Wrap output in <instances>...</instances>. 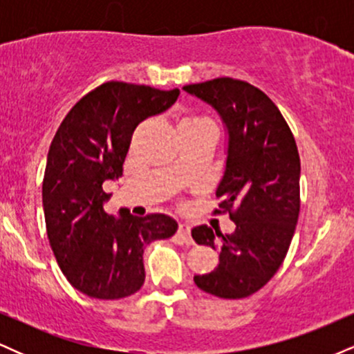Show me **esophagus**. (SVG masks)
Listing matches in <instances>:
<instances>
[{"label":"esophagus","mask_w":354,"mask_h":354,"mask_svg":"<svg viewBox=\"0 0 354 354\" xmlns=\"http://www.w3.org/2000/svg\"><path fill=\"white\" fill-rule=\"evenodd\" d=\"M178 238L186 245H193V238H191V228L188 225H180L178 228Z\"/></svg>","instance_id":"obj_1"}]
</instances>
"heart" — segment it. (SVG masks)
I'll use <instances>...</instances> for the list:
<instances>
[{
    "label": "heart",
    "mask_w": 354,
    "mask_h": 354,
    "mask_svg": "<svg viewBox=\"0 0 354 354\" xmlns=\"http://www.w3.org/2000/svg\"><path fill=\"white\" fill-rule=\"evenodd\" d=\"M178 131H185V129H205V128H213L209 124L208 120L205 118L196 116V115H185L178 120L176 123Z\"/></svg>",
    "instance_id": "obj_1"
}]
</instances>
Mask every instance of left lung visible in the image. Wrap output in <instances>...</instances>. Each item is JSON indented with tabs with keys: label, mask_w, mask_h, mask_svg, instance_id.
<instances>
[{
	"label": "left lung",
	"mask_w": 354,
	"mask_h": 354,
	"mask_svg": "<svg viewBox=\"0 0 354 354\" xmlns=\"http://www.w3.org/2000/svg\"><path fill=\"white\" fill-rule=\"evenodd\" d=\"M183 89L208 103L225 124L216 213H230L236 225L231 234L206 225L191 231L198 245L219 251L216 270L196 274L194 283L218 298H246L273 278L293 239L301 173L296 141L273 101L246 81L216 78Z\"/></svg>",
	"instance_id": "1"
}]
</instances>
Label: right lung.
Returning <instances> with one entry per match:
<instances>
[{"instance_id": "right-lung-1", "label": "right lung", "mask_w": 354, "mask_h": 354, "mask_svg": "<svg viewBox=\"0 0 354 354\" xmlns=\"http://www.w3.org/2000/svg\"><path fill=\"white\" fill-rule=\"evenodd\" d=\"M178 96V88L109 81L81 98L53 138L43 180L48 239L68 281L89 298L135 295L145 283V248L176 233L178 223L166 214H108L111 194L103 186L123 176L136 126Z\"/></svg>"}]
</instances>
